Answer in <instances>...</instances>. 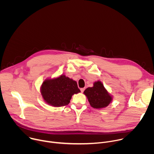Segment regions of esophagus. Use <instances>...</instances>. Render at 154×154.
I'll list each match as a JSON object with an SVG mask.
<instances>
[{
	"label": "esophagus",
	"instance_id": "34e87169",
	"mask_svg": "<svg viewBox=\"0 0 154 154\" xmlns=\"http://www.w3.org/2000/svg\"><path fill=\"white\" fill-rule=\"evenodd\" d=\"M84 90H85V88H81V89H80V91H81V92H82V93H83V92L84 91Z\"/></svg>",
	"mask_w": 154,
	"mask_h": 154
}]
</instances>
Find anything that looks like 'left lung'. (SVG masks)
Instances as JSON below:
<instances>
[{
    "instance_id": "left-lung-1",
    "label": "left lung",
    "mask_w": 154,
    "mask_h": 154,
    "mask_svg": "<svg viewBox=\"0 0 154 154\" xmlns=\"http://www.w3.org/2000/svg\"><path fill=\"white\" fill-rule=\"evenodd\" d=\"M83 93L88 98L90 105L96 109L106 107L113 100L112 96L108 93L100 81L95 82L93 86L88 88Z\"/></svg>"
}]
</instances>
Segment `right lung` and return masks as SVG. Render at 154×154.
<instances>
[{
	"mask_svg": "<svg viewBox=\"0 0 154 154\" xmlns=\"http://www.w3.org/2000/svg\"><path fill=\"white\" fill-rule=\"evenodd\" d=\"M40 90L44 100L56 107L68 105L72 96L80 92L77 82L64 75L45 80Z\"/></svg>",
	"mask_w": 154,
	"mask_h": 154,
	"instance_id": "add662e5",
	"label": "right lung"
}]
</instances>
